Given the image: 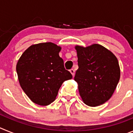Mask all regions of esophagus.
I'll list each match as a JSON object with an SVG mask.
<instances>
[{"label":"esophagus","mask_w":133,"mask_h":133,"mask_svg":"<svg viewBox=\"0 0 133 133\" xmlns=\"http://www.w3.org/2000/svg\"><path fill=\"white\" fill-rule=\"evenodd\" d=\"M75 70H74V69H70V72L71 73V75H72L73 77H74V75H75Z\"/></svg>","instance_id":"esophagus-1"}]
</instances>
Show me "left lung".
Returning a JSON list of instances; mask_svg holds the SVG:
<instances>
[{"label": "left lung", "mask_w": 133, "mask_h": 133, "mask_svg": "<svg viewBox=\"0 0 133 133\" xmlns=\"http://www.w3.org/2000/svg\"><path fill=\"white\" fill-rule=\"evenodd\" d=\"M78 69L75 81L84 104L97 107L113 95L121 77L117 58L110 50L98 44L87 47L75 46Z\"/></svg>", "instance_id": "8db88e82"}]
</instances>
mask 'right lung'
<instances>
[{"mask_svg": "<svg viewBox=\"0 0 133 133\" xmlns=\"http://www.w3.org/2000/svg\"><path fill=\"white\" fill-rule=\"evenodd\" d=\"M61 50L60 46L50 42L32 44L17 62L20 85L35 104L47 106L52 103L62 84L72 78L64 69Z\"/></svg>", "mask_w": 133, "mask_h": 133, "instance_id": "add662e5", "label": "right lung"}]
</instances>
